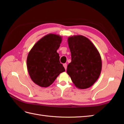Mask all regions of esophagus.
Returning <instances> with one entry per match:
<instances>
[{
  "mask_svg": "<svg viewBox=\"0 0 124 124\" xmlns=\"http://www.w3.org/2000/svg\"><path fill=\"white\" fill-rule=\"evenodd\" d=\"M63 66H64V68H65V70H67V63L63 64Z\"/></svg>",
  "mask_w": 124,
  "mask_h": 124,
  "instance_id": "1",
  "label": "esophagus"
}]
</instances>
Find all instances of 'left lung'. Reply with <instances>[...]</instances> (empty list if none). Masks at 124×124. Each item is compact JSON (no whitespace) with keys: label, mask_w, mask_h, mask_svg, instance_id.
<instances>
[{"label":"left lung","mask_w":124,"mask_h":124,"mask_svg":"<svg viewBox=\"0 0 124 124\" xmlns=\"http://www.w3.org/2000/svg\"><path fill=\"white\" fill-rule=\"evenodd\" d=\"M71 62L67 73L79 89L90 87L98 79L102 70V60L98 50L89 39L81 35L68 38Z\"/></svg>","instance_id":"8db88e82"}]
</instances>
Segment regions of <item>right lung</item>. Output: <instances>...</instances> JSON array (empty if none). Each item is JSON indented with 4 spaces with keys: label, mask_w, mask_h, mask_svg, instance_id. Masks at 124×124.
Listing matches in <instances>:
<instances>
[{
    "label": "right lung",
    "mask_w": 124,
    "mask_h": 124,
    "mask_svg": "<svg viewBox=\"0 0 124 124\" xmlns=\"http://www.w3.org/2000/svg\"><path fill=\"white\" fill-rule=\"evenodd\" d=\"M62 40L60 35L48 34L37 42L29 52L28 71L31 80L37 85L48 87L61 73L65 71L57 52Z\"/></svg>",
    "instance_id": "obj_1"
}]
</instances>
